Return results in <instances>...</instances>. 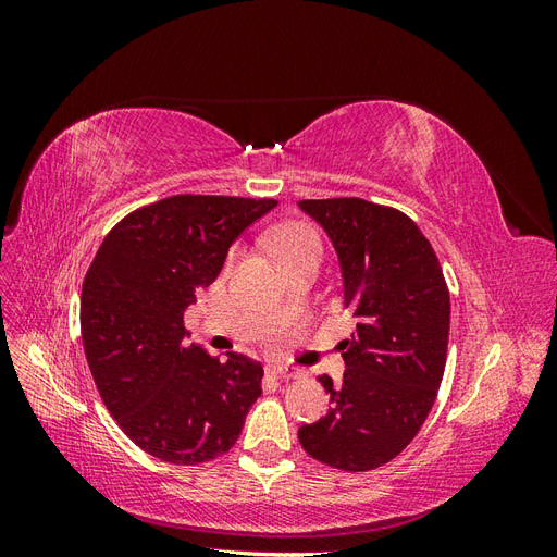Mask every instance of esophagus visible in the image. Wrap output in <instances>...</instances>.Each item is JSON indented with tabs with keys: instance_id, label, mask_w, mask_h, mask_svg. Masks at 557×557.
<instances>
[{
	"instance_id": "esophagus-1",
	"label": "esophagus",
	"mask_w": 557,
	"mask_h": 557,
	"mask_svg": "<svg viewBox=\"0 0 557 557\" xmlns=\"http://www.w3.org/2000/svg\"><path fill=\"white\" fill-rule=\"evenodd\" d=\"M267 372L274 379H297L299 376V369L290 367V364H269Z\"/></svg>"
}]
</instances>
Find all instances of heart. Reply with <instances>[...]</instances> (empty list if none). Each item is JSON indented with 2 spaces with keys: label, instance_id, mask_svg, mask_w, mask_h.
I'll return each instance as SVG.
<instances>
[{
  "label": "heart",
  "instance_id": "obj_1",
  "mask_svg": "<svg viewBox=\"0 0 557 557\" xmlns=\"http://www.w3.org/2000/svg\"><path fill=\"white\" fill-rule=\"evenodd\" d=\"M267 244L285 269L307 258L320 260V256H323V244H320L318 232L307 223H285L274 227L267 234ZM230 260H234V256Z\"/></svg>",
  "mask_w": 557,
  "mask_h": 557
}]
</instances>
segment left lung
<instances>
[{
	"label": "left lung",
	"instance_id": "8db88e82",
	"mask_svg": "<svg viewBox=\"0 0 557 557\" xmlns=\"http://www.w3.org/2000/svg\"><path fill=\"white\" fill-rule=\"evenodd\" d=\"M327 232L358 327L339 344L344 381L320 376L330 411L301 425L313 460L376 469L407 448L436 399L446 367L450 295L442 264L409 215L360 197L301 199Z\"/></svg>",
	"mask_w": 557,
	"mask_h": 557
}]
</instances>
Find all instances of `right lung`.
I'll return each mask as SVG.
<instances>
[{"mask_svg":"<svg viewBox=\"0 0 557 557\" xmlns=\"http://www.w3.org/2000/svg\"><path fill=\"white\" fill-rule=\"evenodd\" d=\"M276 205L174 195L125 215L97 250L81 293L83 348L109 413L153 458L199 465L227 453L262 395V364L211 358L188 342L183 313Z\"/></svg>","mask_w":557,"mask_h":557,"instance_id":"1","label":"right lung"}]
</instances>
